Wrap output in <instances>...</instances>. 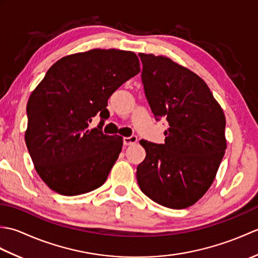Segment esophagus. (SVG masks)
Here are the masks:
<instances>
[{
	"label": "esophagus",
	"mask_w": 258,
	"mask_h": 258,
	"mask_svg": "<svg viewBox=\"0 0 258 258\" xmlns=\"http://www.w3.org/2000/svg\"><path fill=\"white\" fill-rule=\"evenodd\" d=\"M136 142H138V138H136L135 135H131L128 138H124L123 139V144L125 146H128V145H133L135 144Z\"/></svg>",
	"instance_id": "1"
}]
</instances>
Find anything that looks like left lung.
<instances>
[{"label":"left lung","instance_id":"1","mask_svg":"<svg viewBox=\"0 0 258 258\" xmlns=\"http://www.w3.org/2000/svg\"><path fill=\"white\" fill-rule=\"evenodd\" d=\"M142 83L156 120H167L164 144L141 140V190L157 204L189 207L212 185L226 150L225 115L199 75L172 59L140 53Z\"/></svg>","mask_w":258,"mask_h":258}]
</instances>
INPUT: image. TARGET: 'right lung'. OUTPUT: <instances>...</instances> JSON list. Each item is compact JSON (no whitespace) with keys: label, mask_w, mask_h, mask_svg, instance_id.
<instances>
[{"label":"right lung","mask_w":258,"mask_h":258,"mask_svg":"<svg viewBox=\"0 0 258 258\" xmlns=\"http://www.w3.org/2000/svg\"><path fill=\"white\" fill-rule=\"evenodd\" d=\"M140 71L135 53L113 48L73 54L48 69L27 102L25 143L51 189L74 196L105 183L123 145V138L102 132L107 101ZM97 113L101 122L90 130Z\"/></svg>","instance_id":"add662e5"}]
</instances>
